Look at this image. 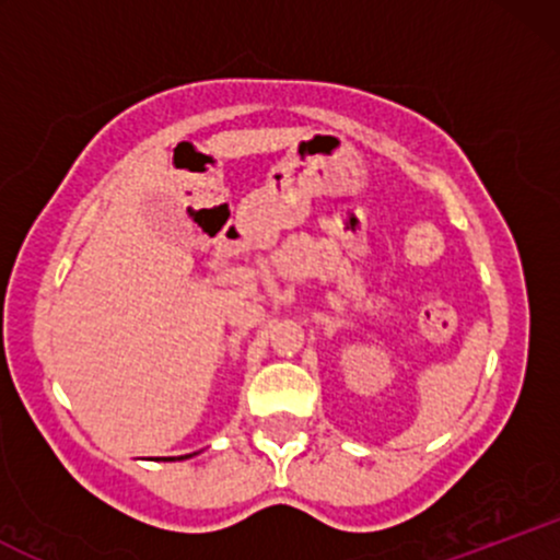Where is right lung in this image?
Here are the masks:
<instances>
[{"label": "right lung", "mask_w": 560, "mask_h": 560, "mask_svg": "<svg viewBox=\"0 0 560 560\" xmlns=\"http://www.w3.org/2000/svg\"><path fill=\"white\" fill-rule=\"evenodd\" d=\"M184 458H189V455H178V458H163V460H184Z\"/></svg>", "instance_id": "add662e5"}]
</instances>
